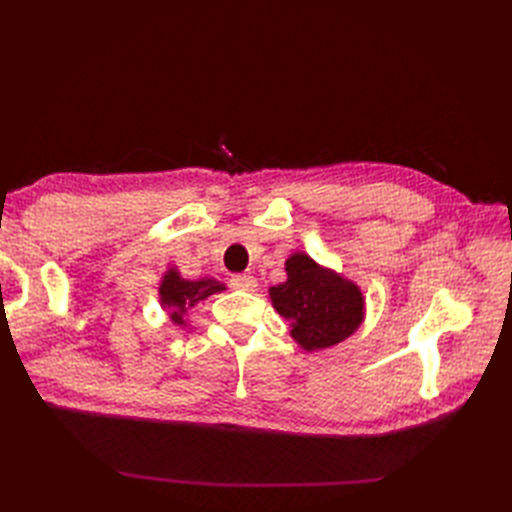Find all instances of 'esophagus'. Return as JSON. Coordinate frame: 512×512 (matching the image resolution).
<instances>
[{
	"label": "esophagus",
	"instance_id": "esophagus-1",
	"mask_svg": "<svg viewBox=\"0 0 512 512\" xmlns=\"http://www.w3.org/2000/svg\"><path fill=\"white\" fill-rule=\"evenodd\" d=\"M230 286L237 288V290H254L258 286V282H256L254 275L239 273V275H232L230 277Z\"/></svg>",
	"mask_w": 512,
	"mask_h": 512
}]
</instances>
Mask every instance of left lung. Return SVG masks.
Instances as JSON below:
<instances>
[{
  "label": "left lung",
  "mask_w": 512,
  "mask_h": 512,
  "mask_svg": "<svg viewBox=\"0 0 512 512\" xmlns=\"http://www.w3.org/2000/svg\"><path fill=\"white\" fill-rule=\"evenodd\" d=\"M269 299L290 322V337L305 352L342 344L365 320L361 286L305 252L286 258V282L271 286Z\"/></svg>",
  "instance_id": "8db88e82"
}]
</instances>
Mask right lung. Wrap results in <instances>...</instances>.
<instances>
[{
	"label": "right lung",
	"instance_id": "right-lung-1",
	"mask_svg": "<svg viewBox=\"0 0 512 512\" xmlns=\"http://www.w3.org/2000/svg\"><path fill=\"white\" fill-rule=\"evenodd\" d=\"M222 290H226V284L215 280V277L188 280L175 265H170L160 280L158 299L168 318L183 327V324H188V314L192 312V307H196V303L205 301L211 294H218Z\"/></svg>",
	"mask_w": 512,
	"mask_h": 512
}]
</instances>
